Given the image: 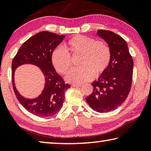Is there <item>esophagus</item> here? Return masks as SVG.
Wrapping results in <instances>:
<instances>
[{"mask_svg":"<svg viewBox=\"0 0 151 151\" xmlns=\"http://www.w3.org/2000/svg\"><path fill=\"white\" fill-rule=\"evenodd\" d=\"M81 84H73V85H72L73 87H81Z\"/></svg>","mask_w":151,"mask_h":151,"instance_id":"obj_1","label":"esophagus"}]
</instances>
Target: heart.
Segmentation results:
<instances>
[{
	"instance_id": "b5f03b06",
	"label": "heart",
	"mask_w": 151,
	"mask_h": 151,
	"mask_svg": "<svg viewBox=\"0 0 151 151\" xmlns=\"http://www.w3.org/2000/svg\"><path fill=\"white\" fill-rule=\"evenodd\" d=\"M78 55V65L81 66L74 68L66 76L69 83L80 84L91 81L94 73L98 75L106 70L111 58V49L105 42L76 35L68 40L65 49L58 47L53 50L51 62L58 73L66 75L72 66L70 57Z\"/></svg>"
}]
</instances>
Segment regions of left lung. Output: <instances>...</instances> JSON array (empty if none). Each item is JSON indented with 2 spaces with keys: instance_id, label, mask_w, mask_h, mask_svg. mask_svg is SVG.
Returning <instances> with one entry per match:
<instances>
[{
  "instance_id": "left-lung-1",
  "label": "left lung",
  "mask_w": 151,
  "mask_h": 151,
  "mask_svg": "<svg viewBox=\"0 0 151 151\" xmlns=\"http://www.w3.org/2000/svg\"><path fill=\"white\" fill-rule=\"evenodd\" d=\"M97 35L108 43L111 62L98 81L92 83L93 91L86 100L91 109L103 113L116 109L126 100L131 88L133 60L121 36L105 30H99Z\"/></svg>"
}]
</instances>
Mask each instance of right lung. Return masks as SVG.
<instances>
[{
	"label": "right lung",
	"mask_w": 151,
	"mask_h": 151,
	"mask_svg": "<svg viewBox=\"0 0 151 151\" xmlns=\"http://www.w3.org/2000/svg\"><path fill=\"white\" fill-rule=\"evenodd\" d=\"M65 37L48 31L37 33L22 44L12 60V83L15 95L22 106L36 116H50L59 111L63 105L65 92L70 87L57 73L51 62L53 50ZM23 63L39 66L45 77L44 90L39 97L34 99L24 98L14 86L15 68Z\"/></svg>",
	"instance_id": "add662e5"
}]
</instances>
